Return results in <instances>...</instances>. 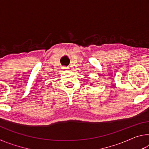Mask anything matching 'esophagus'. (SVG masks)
<instances>
[{
	"label": "esophagus",
	"instance_id": "34e87169",
	"mask_svg": "<svg viewBox=\"0 0 149 149\" xmlns=\"http://www.w3.org/2000/svg\"><path fill=\"white\" fill-rule=\"evenodd\" d=\"M62 68H63V69H64V70H68V69H69V68H68V67H65V66H63V67H62Z\"/></svg>",
	"mask_w": 149,
	"mask_h": 149
}]
</instances>
